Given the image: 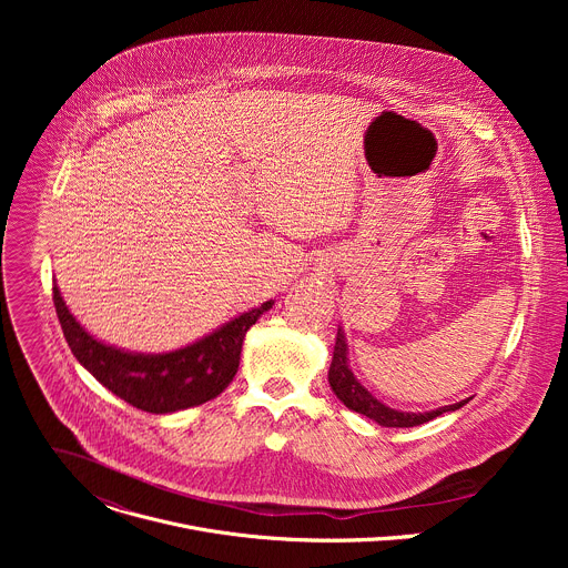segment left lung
Here are the masks:
<instances>
[{"label":"left lung","instance_id":"obj_1","mask_svg":"<svg viewBox=\"0 0 568 568\" xmlns=\"http://www.w3.org/2000/svg\"><path fill=\"white\" fill-rule=\"evenodd\" d=\"M328 382L335 390V395L346 404L348 409L375 420L382 427H416L423 423H429L434 418H438L440 414L447 412H456L460 409L465 402H456L449 404V407H440L436 412H425V414H407V412H395L386 404H382L377 397H373L353 375V371L348 368V351H346V339L344 333H337V342H335V353H333V364L328 371Z\"/></svg>","mask_w":568,"mask_h":568}]
</instances>
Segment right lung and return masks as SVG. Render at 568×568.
I'll use <instances>...</instances> for the list:
<instances>
[{"label":"right lung","mask_w":568,"mask_h":568,"mask_svg":"<svg viewBox=\"0 0 568 568\" xmlns=\"http://www.w3.org/2000/svg\"><path fill=\"white\" fill-rule=\"evenodd\" d=\"M274 301L263 303L213 335L164 355H134L105 346L80 328L53 285V305L73 357L105 388L148 414H173L220 395L237 373L242 339Z\"/></svg>","instance_id":"1"}]
</instances>
